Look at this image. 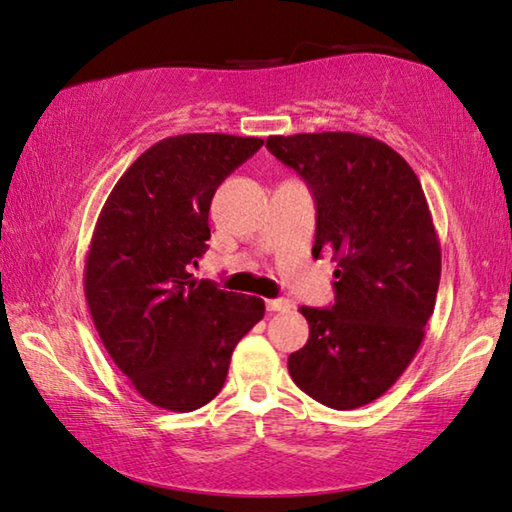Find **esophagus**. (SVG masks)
Masks as SVG:
<instances>
[{"mask_svg":"<svg viewBox=\"0 0 512 512\" xmlns=\"http://www.w3.org/2000/svg\"><path fill=\"white\" fill-rule=\"evenodd\" d=\"M265 306L267 311H290V304L288 300H283V297H279V300H265Z\"/></svg>","mask_w":512,"mask_h":512,"instance_id":"obj_1","label":"esophagus"}]
</instances>
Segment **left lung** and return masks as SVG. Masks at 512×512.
<instances>
[{"label": "left lung", "instance_id": "8db88e82", "mask_svg": "<svg viewBox=\"0 0 512 512\" xmlns=\"http://www.w3.org/2000/svg\"><path fill=\"white\" fill-rule=\"evenodd\" d=\"M316 199L313 256L332 251L336 302L302 306L309 341L288 357L318 403L355 410L389 391L426 336L442 249L421 183L391 146L355 132L267 137Z\"/></svg>", "mask_w": 512, "mask_h": 512}]
</instances>
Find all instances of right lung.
I'll return each instance as SVG.
<instances>
[{"mask_svg": "<svg viewBox=\"0 0 512 512\" xmlns=\"http://www.w3.org/2000/svg\"><path fill=\"white\" fill-rule=\"evenodd\" d=\"M263 139L194 132L157 141L109 192L84 263V295L109 357L148 403L199 410L224 387L261 297L196 281L222 180Z\"/></svg>", "mask_w": 512, "mask_h": 512, "instance_id": "right-lung-1", "label": "right lung"}]
</instances>
